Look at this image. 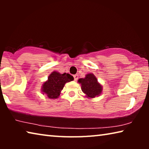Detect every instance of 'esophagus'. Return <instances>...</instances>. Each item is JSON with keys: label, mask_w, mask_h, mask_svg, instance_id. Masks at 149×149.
Returning <instances> with one entry per match:
<instances>
[{"label": "esophagus", "mask_w": 149, "mask_h": 149, "mask_svg": "<svg viewBox=\"0 0 149 149\" xmlns=\"http://www.w3.org/2000/svg\"><path fill=\"white\" fill-rule=\"evenodd\" d=\"M74 80L75 81H77L78 79V75L77 74H75L74 75Z\"/></svg>", "instance_id": "34e87169"}]
</instances>
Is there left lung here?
I'll list each match as a JSON object with an SVG mask.
<instances>
[{
	"label": "left lung",
	"instance_id": "8db88e82",
	"mask_svg": "<svg viewBox=\"0 0 149 149\" xmlns=\"http://www.w3.org/2000/svg\"><path fill=\"white\" fill-rule=\"evenodd\" d=\"M77 81L81 85V90L86 95V97L93 99L101 94L102 87L98 82L94 74H88L85 78H80Z\"/></svg>",
	"mask_w": 149,
	"mask_h": 149
}]
</instances>
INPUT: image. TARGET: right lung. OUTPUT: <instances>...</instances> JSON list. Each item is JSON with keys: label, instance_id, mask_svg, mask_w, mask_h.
I'll return each instance as SVG.
<instances>
[{"label": "right lung", "instance_id": "right-lung-1", "mask_svg": "<svg viewBox=\"0 0 149 149\" xmlns=\"http://www.w3.org/2000/svg\"><path fill=\"white\" fill-rule=\"evenodd\" d=\"M73 80L74 77L69 74L64 73L62 74L57 72H52L48 77V80L42 85V94H46L50 99H57L65 83Z\"/></svg>", "mask_w": 149, "mask_h": 149}]
</instances>
